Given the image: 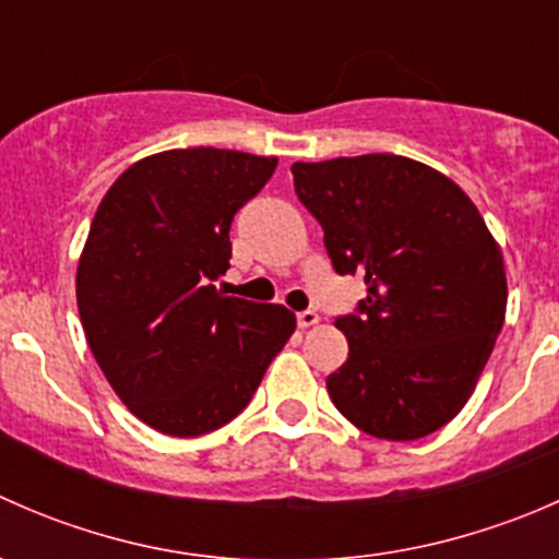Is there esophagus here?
I'll list each match as a JSON object with an SVG mask.
<instances>
[{"label":"esophagus","instance_id":"34e87169","mask_svg":"<svg viewBox=\"0 0 559 559\" xmlns=\"http://www.w3.org/2000/svg\"><path fill=\"white\" fill-rule=\"evenodd\" d=\"M321 321V316L316 311H300L297 313V324H300V330H308V326H316Z\"/></svg>","mask_w":559,"mask_h":559}]
</instances>
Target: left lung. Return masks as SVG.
Returning a JSON list of instances; mask_svg holds the SVG:
<instances>
[{"label":"left lung","mask_w":559,"mask_h":559,"mask_svg":"<svg viewBox=\"0 0 559 559\" xmlns=\"http://www.w3.org/2000/svg\"><path fill=\"white\" fill-rule=\"evenodd\" d=\"M292 175L332 267L368 286L359 311L335 319L348 359L326 379L332 403L384 441L441 430L473 394L503 326L498 240L452 178L408 156L295 162Z\"/></svg>","instance_id":"obj_1"}]
</instances>
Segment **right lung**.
Returning <instances> with one entry per match:
<instances>
[{
  "label": "right lung",
  "instance_id": "1",
  "mask_svg": "<svg viewBox=\"0 0 559 559\" xmlns=\"http://www.w3.org/2000/svg\"><path fill=\"white\" fill-rule=\"evenodd\" d=\"M275 156L175 148L116 178L94 213L75 295L88 348L121 403L154 430L194 438L246 408L297 319L227 297L229 227Z\"/></svg>",
  "mask_w": 559,
  "mask_h": 559
}]
</instances>
